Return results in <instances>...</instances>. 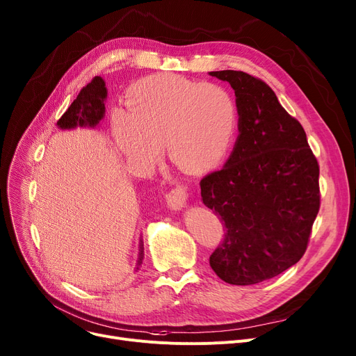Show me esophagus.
<instances>
[{"mask_svg":"<svg viewBox=\"0 0 356 356\" xmlns=\"http://www.w3.org/2000/svg\"><path fill=\"white\" fill-rule=\"evenodd\" d=\"M167 207L173 211H180L186 207V202H188V188L186 186H177V188L172 189L165 195Z\"/></svg>","mask_w":356,"mask_h":356,"instance_id":"obj_1","label":"esophagus"}]
</instances>
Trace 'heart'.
<instances>
[{
  "label": "heart",
  "mask_w": 356,
  "mask_h": 356,
  "mask_svg": "<svg viewBox=\"0 0 356 356\" xmlns=\"http://www.w3.org/2000/svg\"><path fill=\"white\" fill-rule=\"evenodd\" d=\"M236 105L231 92L176 74H157L136 85L112 120L120 152L140 164L165 156L183 170L203 172L213 167L232 143Z\"/></svg>",
  "instance_id": "1"
}]
</instances>
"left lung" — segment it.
<instances>
[{
	"mask_svg": "<svg viewBox=\"0 0 356 356\" xmlns=\"http://www.w3.org/2000/svg\"><path fill=\"white\" fill-rule=\"evenodd\" d=\"M209 74L229 82L239 117L225 165L200 180L204 207L227 231L209 264L225 283L257 284L306 252L321 208L319 164L302 124L266 82L241 70Z\"/></svg>",
	"mask_w": 356,
	"mask_h": 356,
	"instance_id": "1",
	"label": "left lung"
}]
</instances>
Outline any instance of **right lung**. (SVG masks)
<instances>
[{
	"mask_svg": "<svg viewBox=\"0 0 356 356\" xmlns=\"http://www.w3.org/2000/svg\"><path fill=\"white\" fill-rule=\"evenodd\" d=\"M105 82L101 76L93 78L86 86L82 88L79 95L72 102L67 111L58 121V127L62 129H70L76 127H97L105 115V98H106ZM143 239H140V257L137 270L143 263Z\"/></svg>",
	"mask_w": 356,
	"mask_h": 356,
	"instance_id": "right-lung-1",
	"label": "right lung"
}]
</instances>
